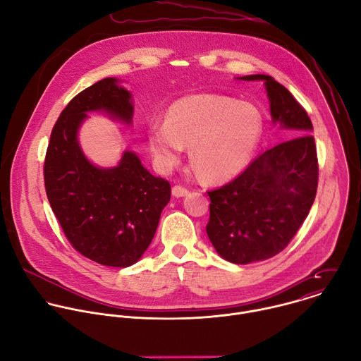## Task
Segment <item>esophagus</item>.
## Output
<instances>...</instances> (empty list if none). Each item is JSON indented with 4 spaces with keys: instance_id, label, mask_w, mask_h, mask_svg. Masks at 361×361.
<instances>
[{
    "instance_id": "obj_1",
    "label": "esophagus",
    "mask_w": 361,
    "mask_h": 361,
    "mask_svg": "<svg viewBox=\"0 0 361 361\" xmlns=\"http://www.w3.org/2000/svg\"><path fill=\"white\" fill-rule=\"evenodd\" d=\"M187 194H188V190L185 187H183V185H174L173 187V195L174 197H184Z\"/></svg>"
}]
</instances>
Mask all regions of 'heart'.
I'll use <instances>...</instances> for the list:
<instances>
[{"instance_id":"1","label":"heart","mask_w":361,"mask_h":361,"mask_svg":"<svg viewBox=\"0 0 361 361\" xmlns=\"http://www.w3.org/2000/svg\"><path fill=\"white\" fill-rule=\"evenodd\" d=\"M263 131L260 111L248 102L213 94L177 99L167 121L149 127L148 144L163 169L176 166L190 148L195 171L207 180L221 181L241 173L251 160Z\"/></svg>"}]
</instances>
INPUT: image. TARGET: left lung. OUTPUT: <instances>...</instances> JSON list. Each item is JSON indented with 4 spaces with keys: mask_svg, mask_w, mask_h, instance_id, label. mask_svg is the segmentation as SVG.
<instances>
[{
    "mask_svg": "<svg viewBox=\"0 0 361 361\" xmlns=\"http://www.w3.org/2000/svg\"><path fill=\"white\" fill-rule=\"evenodd\" d=\"M273 123L288 140L264 151L233 181L209 191L205 231L216 251L234 264L267 260L283 251L308 216L319 184L313 124L293 94L264 74Z\"/></svg>",
    "mask_w": 361,
    "mask_h": 361,
    "instance_id": "left-lung-1",
    "label": "left lung"
}]
</instances>
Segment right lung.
<instances>
[{
  "label": "right lung",
  "instance_id": "1",
  "mask_svg": "<svg viewBox=\"0 0 361 361\" xmlns=\"http://www.w3.org/2000/svg\"><path fill=\"white\" fill-rule=\"evenodd\" d=\"M104 78L77 94L61 111L44 161L45 191L67 240L87 259L110 267L140 260L171 197L170 183L154 177L137 154L124 151L117 167L99 169L82 154L77 133L88 111L131 123V94Z\"/></svg>",
  "mask_w": 361,
  "mask_h": 361
}]
</instances>
